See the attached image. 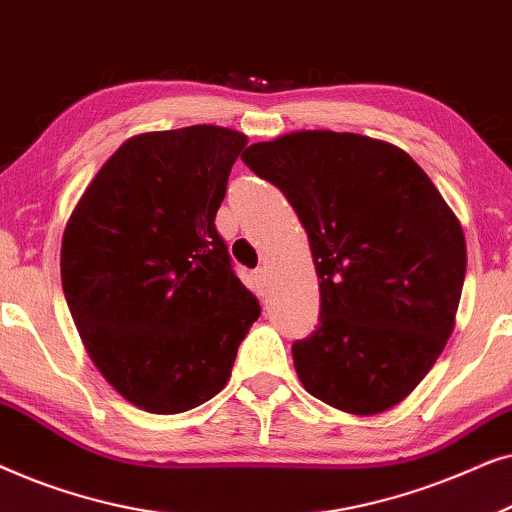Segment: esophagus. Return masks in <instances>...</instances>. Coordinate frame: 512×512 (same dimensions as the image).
Returning a JSON list of instances; mask_svg holds the SVG:
<instances>
[{"label":"esophagus","mask_w":512,"mask_h":512,"mask_svg":"<svg viewBox=\"0 0 512 512\" xmlns=\"http://www.w3.org/2000/svg\"><path fill=\"white\" fill-rule=\"evenodd\" d=\"M254 282H256L258 291H261V293L268 291V286H270V270L265 268V265L254 272Z\"/></svg>","instance_id":"obj_1"}]
</instances>
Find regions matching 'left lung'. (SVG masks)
<instances>
[{"label": "left lung", "instance_id": "left-lung-1", "mask_svg": "<svg viewBox=\"0 0 512 512\" xmlns=\"http://www.w3.org/2000/svg\"><path fill=\"white\" fill-rule=\"evenodd\" d=\"M242 160L310 237L321 312L291 347L303 387L352 415L394 408L454 328L466 277L457 216L408 153L354 132H293Z\"/></svg>", "mask_w": 512, "mask_h": 512}]
</instances>
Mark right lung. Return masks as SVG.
I'll use <instances>...</instances> for the list:
<instances>
[{
	"mask_svg": "<svg viewBox=\"0 0 512 512\" xmlns=\"http://www.w3.org/2000/svg\"><path fill=\"white\" fill-rule=\"evenodd\" d=\"M247 137L216 125L146 132L118 146L62 235V291L90 359L156 415L226 387L261 317L216 230Z\"/></svg>",
	"mask_w": 512,
	"mask_h": 512,
	"instance_id": "obj_1",
	"label": "right lung"
}]
</instances>
